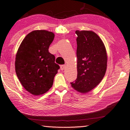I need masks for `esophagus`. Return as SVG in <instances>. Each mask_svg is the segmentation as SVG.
<instances>
[{
	"label": "esophagus",
	"mask_w": 130,
	"mask_h": 130,
	"mask_svg": "<svg viewBox=\"0 0 130 130\" xmlns=\"http://www.w3.org/2000/svg\"><path fill=\"white\" fill-rule=\"evenodd\" d=\"M65 67H66V65H61L60 66V70H61L62 71L64 70Z\"/></svg>",
	"instance_id": "esophagus-1"
}]
</instances>
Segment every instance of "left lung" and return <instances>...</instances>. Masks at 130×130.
<instances>
[{"mask_svg": "<svg viewBox=\"0 0 130 130\" xmlns=\"http://www.w3.org/2000/svg\"><path fill=\"white\" fill-rule=\"evenodd\" d=\"M77 35V77L71 83L76 90L82 93L91 91L98 85L107 70V55L102 40L91 31H76Z\"/></svg>", "mask_w": 130, "mask_h": 130, "instance_id": "1", "label": "left lung"}]
</instances>
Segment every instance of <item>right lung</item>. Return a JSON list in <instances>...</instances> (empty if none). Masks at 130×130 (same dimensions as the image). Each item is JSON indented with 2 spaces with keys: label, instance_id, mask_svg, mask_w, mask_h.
Returning <instances> with one entry per match:
<instances>
[{
  "label": "right lung",
  "instance_id": "add662e5",
  "mask_svg": "<svg viewBox=\"0 0 130 130\" xmlns=\"http://www.w3.org/2000/svg\"><path fill=\"white\" fill-rule=\"evenodd\" d=\"M54 38L52 32L33 31L26 35L18 49L15 72L23 87L32 95L48 91L60 68L55 63V56L48 50Z\"/></svg>",
  "mask_w": 130,
  "mask_h": 130
}]
</instances>
